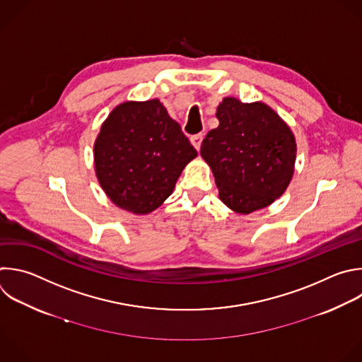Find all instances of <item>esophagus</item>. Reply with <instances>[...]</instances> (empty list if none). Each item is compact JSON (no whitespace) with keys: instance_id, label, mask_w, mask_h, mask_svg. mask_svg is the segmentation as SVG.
Instances as JSON below:
<instances>
[{"instance_id":"esophagus-1","label":"esophagus","mask_w":362,"mask_h":362,"mask_svg":"<svg viewBox=\"0 0 362 362\" xmlns=\"http://www.w3.org/2000/svg\"><path fill=\"white\" fill-rule=\"evenodd\" d=\"M202 141H203V134H197V135H193L190 138V142L192 145L199 151L200 149V145H202Z\"/></svg>"}]
</instances>
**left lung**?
<instances>
[{
	"instance_id": "obj_1",
	"label": "left lung",
	"mask_w": 362,
	"mask_h": 362,
	"mask_svg": "<svg viewBox=\"0 0 362 362\" xmlns=\"http://www.w3.org/2000/svg\"><path fill=\"white\" fill-rule=\"evenodd\" d=\"M218 127L202 142L221 202L234 211L252 213L272 204L294 173L296 141L280 116L262 102L224 98L217 106Z\"/></svg>"
}]
</instances>
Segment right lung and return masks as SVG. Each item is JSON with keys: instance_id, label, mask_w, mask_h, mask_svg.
Wrapping results in <instances>:
<instances>
[{"instance_id": "right-lung-1", "label": "right lung", "mask_w": 362, "mask_h": 362, "mask_svg": "<svg viewBox=\"0 0 362 362\" xmlns=\"http://www.w3.org/2000/svg\"><path fill=\"white\" fill-rule=\"evenodd\" d=\"M196 156L180 125L158 99L115 107L95 144L102 189L116 206L136 214L159 207Z\"/></svg>"}]
</instances>
